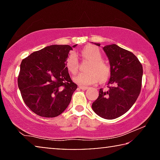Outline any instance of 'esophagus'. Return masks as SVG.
I'll return each instance as SVG.
<instances>
[{
    "instance_id": "obj_1",
    "label": "esophagus",
    "mask_w": 160,
    "mask_h": 160,
    "mask_svg": "<svg viewBox=\"0 0 160 160\" xmlns=\"http://www.w3.org/2000/svg\"><path fill=\"white\" fill-rule=\"evenodd\" d=\"M79 88L81 89H88V87L83 86V85H79Z\"/></svg>"
}]
</instances>
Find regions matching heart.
Segmentation results:
<instances>
[{"mask_svg": "<svg viewBox=\"0 0 160 160\" xmlns=\"http://www.w3.org/2000/svg\"><path fill=\"white\" fill-rule=\"evenodd\" d=\"M83 58L90 60L87 70L89 71L81 72L74 78V81L80 85L88 86L95 84L100 80L105 82L111 74V67L106 61L102 60V54L99 48L95 46L89 45L84 47L80 52ZM65 65L70 73L75 74L79 68L77 55L74 52H71L68 56Z\"/></svg>", "mask_w": 160, "mask_h": 160, "instance_id": "1", "label": "heart"}]
</instances>
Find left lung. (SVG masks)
<instances>
[{"mask_svg": "<svg viewBox=\"0 0 160 160\" xmlns=\"http://www.w3.org/2000/svg\"><path fill=\"white\" fill-rule=\"evenodd\" d=\"M100 47V43H95ZM111 65L108 91L100 89L99 96L92 108L106 119L123 115L133 106L141 92L143 66L134 54L116 44L102 48Z\"/></svg>", "mask_w": 160, "mask_h": 160, "instance_id": "obj_1", "label": "left lung"}]
</instances>
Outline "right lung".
Segmentation results:
<instances>
[{
	"label": "right lung",
	"mask_w": 160,
	"mask_h": 160,
	"mask_svg": "<svg viewBox=\"0 0 160 160\" xmlns=\"http://www.w3.org/2000/svg\"><path fill=\"white\" fill-rule=\"evenodd\" d=\"M71 49L69 45L49 46L22 61L18 87L26 106L36 114L56 117L68 106L77 89L65 65Z\"/></svg>",
	"instance_id": "obj_1"
}]
</instances>
